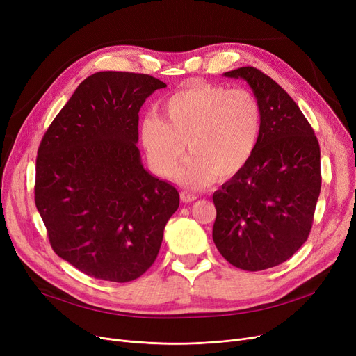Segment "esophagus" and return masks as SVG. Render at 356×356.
<instances>
[{"label": "esophagus", "instance_id": "34e87169", "mask_svg": "<svg viewBox=\"0 0 356 356\" xmlns=\"http://www.w3.org/2000/svg\"><path fill=\"white\" fill-rule=\"evenodd\" d=\"M180 199H181V202H184V203H191V202L196 200V199H197V196H196L195 193H192V192L183 191V192L180 193Z\"/></svg>", "mask_w": 356, "mask_h": 356}]
</instances>
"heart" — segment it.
<instances>
[{"instance_id": "obj_1", "label": "heart", "mask_w": 356, "mask_h": 356, "mask_svg": "<svg viewBox=\"0 0 356 356\" xmlns=\"http://www.w3.org/2000/svg\"><path fill=\"white\" fill-rule=\"evenodd\" d=\"M163 118L148 115L140 140L153 170L172 177L186 152L192 156L176 179L189 188H204L216 176L232 177L252 159L263 128V111L247 89L193 83L168 97Z\"/></svg>"}]
</instances>
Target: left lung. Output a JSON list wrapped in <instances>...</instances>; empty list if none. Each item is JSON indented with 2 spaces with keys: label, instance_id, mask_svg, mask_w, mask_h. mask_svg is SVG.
Segmentation results:
<instances>
[{
  "label": "left lung",
  "instance_id": "left-lung-1",
  "mask_svg": "<svg viewBox=\"0 0 356 356\" xmlns=\"http://www.w3.org/2000/svg\"><path fill=\"white\" fill-rule=\"evenodd\" d=\"M251 86L263 128L250 163L213 193V242L234 267L261 271L284 263L312 229L319 199L321 147L300 108L275 81L245 66L229 70Z\"/></svg>",
  "mask_w": 356,
  "mask_h": 356
}]
</instances>
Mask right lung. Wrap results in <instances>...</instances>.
<instances>
[{
    "label": "right lung",
    "instance_id": "1",
    "mask_svg": "<svg viewBox=\"0 0 356 356\" xmlns=\"http://www.w3.org/2000/svg\"><path fill=\"white\" fill-rule=\"evenodd\" d=\"M167 85L98 72L73 92L39 145L34 202L53 251L89 277L128 283L157 258L175 186L143 167L138 112Z\"/></svg>",
    "mask_w": 356,
    "mask_h": 356
}]
</instances>
